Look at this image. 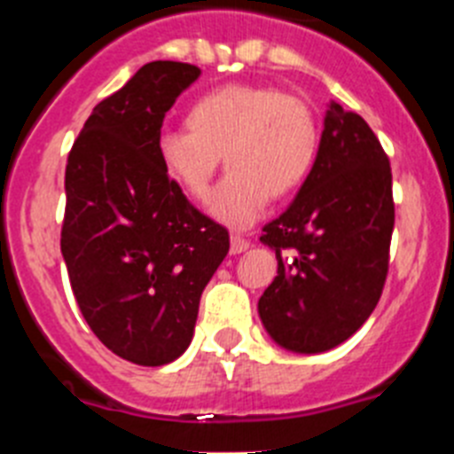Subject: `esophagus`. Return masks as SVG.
<instances>
[{"instance_id":"obj_1","label":"esophagus","mask_w":454,"mask_h":454,"mask_svg":"<svg viewBox=\"0 0 454 454\" xmlns=\"http://www.w3.org/2000/svg\"><path fill=\"white\" fill-rule=\"evenodd\" d=\"M250 247V240L240 234H231V254H240Z\"/></svg>"}]
</instances>
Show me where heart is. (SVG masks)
<instances>
[{
  "instance_id": "b5f03b06",
  "label": "heart",
  "mask_w": 454,
  "mask_h": 454,
  "mask_svg": "<svg viewBox=\"0 0 454 454\" xmlns=\"http://www.w3.org/2000/svg\"><path fill=\"white\" fill-rule=\"evenodd\" d=\"M188 129L163 131L156 143L163 170L192 200H207L220 159L230 175L214 198V214L250 224L266 204L286 198L314 168L320 124L314 108L272 86L224 83L191 104Z\"/></svg>"
}]
</instances>
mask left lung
Here are the masks:
<instances>
[{"instance_id":"left-lung-1","label":"left lung","mask_w":454,"mask_h":454,"mask_svg":"<svg viewBox=\"0 0 454 454\" xmlns=\"http://www.w3.org/2000/svg\"><path fill=\"white\" fill-rule=\"evenodd\" d=\"M393 223L387 152L362 115L330 104L298 198L263 227L277 254V277L259 300L268 334L293 352L350 339L384 291Z\"/></svg>"}]
</instances>
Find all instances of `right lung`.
Masks as SVG:
<instances>
[{"label": "right lung", "instance_id": "1", "mask_svg": "<svg viewBox=\"0 0 454 454\" xmlns=\"http://www.w3.org/2000/svg\"><path fill=\"white\" fill-rule=\"evenodd\" d=\"M200 67L152 61L92 108L66 166L61 252L92 334L138 366L188 348L200 298L230 252L161 166L156 143Z\"/></svg>", "mask_w": 454, "mask_h": 454}]
</instances>
